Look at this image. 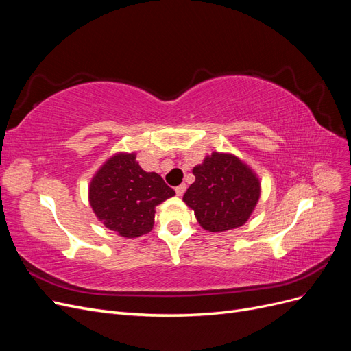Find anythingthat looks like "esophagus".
I'll return each mask as SVG.
<instances>
[{
  "label": "esophagus",
  "mask_w": 351,
  "mask_h": 351,
  "mask_svg": "<svg viewBox=\"0 0 351 351\" xmlns=\"http://www.w3.org/2000/svg\"><path fill=\"white\" fill-rule=\"evenodd\" d=\"M184 192H186V184H184V183H182V184L176 187V193H177V196H183V195H184Z\"/></svg>",
  "instance_id": "esophagus-1"
}]
</instances>
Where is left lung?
<instances>
[{"label":"left lung","mask_w":351,"mask_h":351,"mask_svg":"<svg viewBox=\"0 0 351 351\" xmlns=\"http://www.w3.org/2000/svg\"><path fill=\"white\" fill-rule=\"evenodd\" d=\"M195 183L183 196L200 227L222 232L244 226L261 197V180L252 167L230 152L206 155L193 167Z\"/></svg>","instance_id":"obj_1"}]
</instances>
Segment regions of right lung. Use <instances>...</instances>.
<instances>
[{"label":"right lung","mask_w":351,"mask_h":351,"mask_svg":"<svg viewBox=\"0 0 351 351\" xmlns=\"http://www.w3.org/2000/svg\"><path fill=\"white\" fill-rule=\"evenodd\" d=\"M174 195L161 176L142 169L136 152H117L90 178L88 197L105 227L120 237L134 239L154 228L155 208Z\"/></svg>","instance_id":"obj_1"}]
</instances>
